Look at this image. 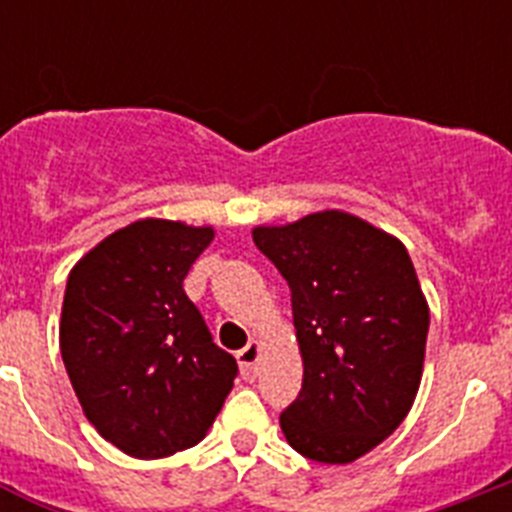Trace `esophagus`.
Listing matches in <instances>:
<instances>
[{
  "label": "esophagus",
  "mask_w": 512,
  "mask_h": 512,
  "mask_svg": "<svg viewBox=\"0 0 512 512\" xmlns=\"http://www.w3.org/2000/svg\"><path fill=\"white\" fill-rule=\"evenodd\" d=\"M259 359H261L259 341H251L246 348L238 351V366H241L243 379H256V372H259Z\"/></svg>",
  "instance_id": "1"
}]
</instances>
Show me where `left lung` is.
I'll return each instance as SVG.
<instances>
[{"label": "left lung", "instance_id": "left-lung-1", "mask_svg": "<svg viewBox=\"0 0 512 512\" xmlns=\"http://www.w3.org/2000/svg\"><path fill=\"white\" fill-rule=\"evenodd\" d=\"M253 243L292 289L302 390L287 443L351 464L395 433L423 377L431 310L400 238L343 210L256 225Z\"/></svg>", "mask_w": 512, "mask_h": 512}]
</instances>
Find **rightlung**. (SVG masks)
<instances>
[{"label":"right lung","mask_w":512,"mask_h":512,"mask_svg":"<svg viewBox=\"0 0 512 512\" xmlns=\"http://www.w3.org/2000/svg\"><path fill=\"white\" fill-rule=\"evenodd\" d=\"M212 225L143 217L74 264L61 356L89 423L135 459L197 446L233 390L238 364L212 343L184 277Z\"/></svg>","instance_id":"right-lung-1"}]
</instances>
